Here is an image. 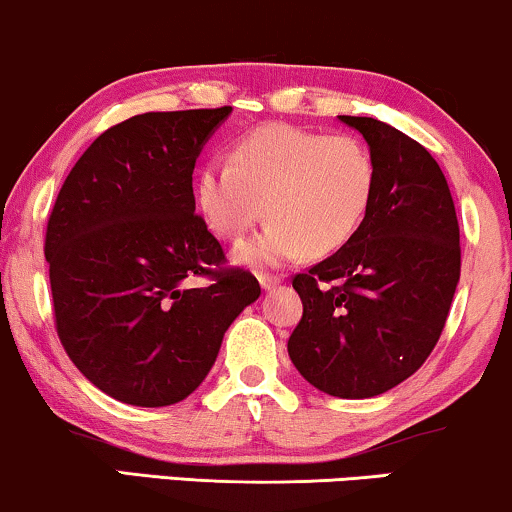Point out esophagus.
I'll list each match as a JSON object with an SVG mask.
<instances>
[{"mask_svg": "<svg viewBox=\"0 0 512 512\" xmlns=\"http://www.w3.org/2000/svg\"><path fill=\"white\" fill-rule=\"evenodd\" d=\"M257 278H260V286H262L264 290L276 288L278 283H281V276H276V274H267V271H260V274H257Z\"/></svg>", "mask_w": 512, "mask_h": 512, "instance_id": "34e87169", "label": "esophagus"}]
</instances>
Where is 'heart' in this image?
<instances>
[{"label":"heart","mask_w":512,"mask_h":512,"mask_svg":"<svg viewBox=\"0 0 512 512\" xmlns=\"http://www.w3.org/2000/svg\"><path fill=\"white\" fill-rule=\"evenodd\" d=\"M373 191L375 163L364 141L290 125L245 134L229 165L208 163L196 179L200 215L224 241H241L262 212L271 219L234 252L250 267L340 250L364 222Z\"/></svg>","instance_id":"obj_1"}]
</instances>
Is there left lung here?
I'll use <instances>...</instances> for the list:
<instances>
[{
  "instance_id": "obj_1",
  "label": "left lung",
  "mask_w": 512,
  "mask_h": 512,
  "mask_svg": "<svg viewBox=\"0 0 512 512\" xmlns=\"http://www.w3.org/2000/svg\"><path fill=\"white\" fill-rule=\"evenodd\" d=\"M340 120L371 148L375 191L357 234L293 278L302 319L288 354L316 390L366 399L416 373L435 349L461 278V234L428 148L380 120Z\"/></svg>"
}]
</instances>
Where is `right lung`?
<instances>
[{
    "instance_id": "obj_1",
    "label": "right lung",
    "mask_w": 512,
    "mask_h": 512,
    "mask_svg": "<svg viewBox=\"0 0 512 512\" xmlns=\"http://www.w3.org/2000/svg\"><path fill=\"white\" fill-rule=\"evenodd\" d=\"M231 106L134 115L63 181L47 224L56 333L89 383L132 406L186 399L260 297L196 215L193 167ZM205 275L211 283L189 289Z\"/></svg>"
}]
</instances>
